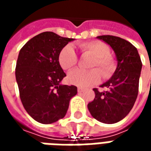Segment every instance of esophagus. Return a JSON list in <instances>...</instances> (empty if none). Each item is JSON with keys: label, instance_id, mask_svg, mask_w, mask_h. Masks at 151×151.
<instances>
[{"label": "esophagus", "instance_id": "1", "mask_svg": "<svg viewBox=\"0 0 151 151\" xmlns=\"http://www.w3.org/2000/svg\"><path fill=\"white\" fill-rule=\"evenodd\" d=\"M83 91H84V89L83 88H81V87H78V93H81V92H82Z\"/></svg>", "mask_w": 151, "mask_h": 151}]
</instances>
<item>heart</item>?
<instances>
[{
	"instance_id": "heart-1",
	"label": "heart",
	"mask_w": 151,
	"mask_h": 151,
	"mask_svg": "<svg viewBox=\"0 0 151 151\" xmlns=\"http://www.w3.org/2000/svg\"><path fill=\"white\" fill-rule=\"evenodd\" d=\"M78 47L82 52L94 56L90 68H98L104 78H108L111 75L115 70V63L109 55L110 49L107 44L100 41H91L80 43ZM58 61L64 70H70L77 65L78 56L73 46L68 44L63 47L59 53ZM100 78V73L96 69L87 71L75 69L69 73L67 80L71 85L84 88L97 83Z\"/></svg>"
}]
</instances>
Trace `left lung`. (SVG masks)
I'll return each instance as SVG.
<instances>
[{
  "label": "left lung",
  "mask_w": 151,
  "mask_h": 151,
  "mask_svg": "<svg viewBox=\"0 0 151 151\" xmlns=\"http://www.w3.org/2000/svg\"><path fill=\"white\" fill-rule=\"evenodd\" d=\"M96 38L112 48L117 66L111 78L100 86L105 91L93 89L95 97L87 108L92 116L102 123H116L129 113L136 101L142 64L137 49L127 40L113 35Z\"/></svg>",
  "instance_id": "1"
}]
</instances>
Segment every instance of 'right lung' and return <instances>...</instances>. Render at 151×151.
Masks as SVG:
<instances>
[{
    "instance_id": "1",
    "label": "right lung",
    "mask_w": 151,
    "mask_h": 151,
    "mask_svg": "<svg viewBox=\"0 0 151 151\" xmlns=\"http://www.w3.org/2000/svg\"><path fill=\"white\" fill-rule=\"evenodd\" d=\"M74 39L52 31L40 33L28 41L18 54L15 76L23 107L39 123L52 124L65 117L75 86L62 85L66 76L58 61L63 47Z\"/></svg>"
}]
</instances>
